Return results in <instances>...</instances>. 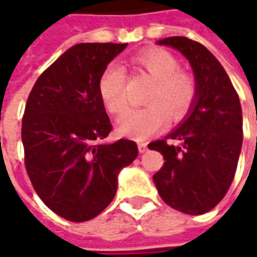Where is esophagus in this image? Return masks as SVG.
<instances>
[{
  "instance_id": "1",
  "label": "esophagus",
  "mask_w": 257,
  "mask_h": 257,
  "mask_svg": "<svg viewBox=\"0 0 257 257\" xmlns=\"http://www.w3.org/2000/svg\"><path fill=\"white\" fill-rule=\"evenodd\" d=\"M138 149L141 153H145V152L148 151V143L146 142H139L138 143Z\"/></svg>"
}]
</instances>
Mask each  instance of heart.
Here are the masks:
<instances>
[{
	"label": "heart",
	"mask_w": 257,
	"mask_h": 257,
	"mask_svg": "<svg viewBox=\"0 0 257 257\" xmlns=\"http://www.w3.org/2000/svg\"><path fill=\"white\" fill-rule=\"evenodd\" d=\"M132 62L155 81L145 97L148 105L129 111L119 121V131L142 141L163 128L169 116L180 121L187 115L197 97V83L190 73L179 70V60L165 49H146ZM98 92L111 114L122 115L128 109L126 76L121 66H106L99 76Z\"/></svg>",
	"instance_id": "b5f03b06"
}]
</instances>
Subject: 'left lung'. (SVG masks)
Here are the masks:
<instances>
[{
	"label": "left lung",
	"instance_id": "8db88e82",
	"mask_svg": "<svg viewBox=\"0 0 257 257\" xmlns=\"http://www.w3.org/2000/svg\"><path fill=\"white\" fill-rule=\"evenodd\" d=\"M159 43L187 57L197 81V98L179 128L148 145L165 158L153 181L167 205L201 215L214 208L231 187L243 139L242 108L226 71L205 46L184 36Z\"/></svg>",
	"mask_w": 257,
	"mask_h": 257
}]
</instances>
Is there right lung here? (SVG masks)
I'll return each mask as SVG.
<instances>
[{
  "label": "right lung",
  "mask_w": 257,
  "mask_h": 257,
  "mask_svg": "<svg viewBox=\"0 0 257 257\" xmlns=\"http://www.w3.org/2000/svg\"><path fill=\"white\" fill-rule=\"evenodd\" d=\"M126 43H78L42 73L26 101L22 143L26 173L55 214L84 222L116 193L122 167L138 156L134 141L101 142L112 131L98 92L108 63Z\"/></svg>",
  "instance_id": "add662e5"
}]
</instances>
